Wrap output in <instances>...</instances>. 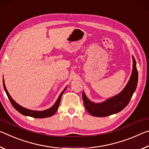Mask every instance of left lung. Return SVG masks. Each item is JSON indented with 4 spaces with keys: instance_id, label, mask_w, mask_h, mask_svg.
I'll return each instance as SVG.
<instances>
[{
    "instance_id": "1",
    "label": "left lung",
    "mask_w": 149,
    "mask_h": 149,
    "mask_svg": "<svg viewBox=\"0 0 149 149\" xmlns=\"http://www.w3.org/2000/svg\"><path fill=\"white\" fill-rule=\"evenodd\" d=\"M133 58V69L127 84L120 93L107 99L100 103H95L90 100L84 92H82L84 107L91 116L95 117H106L117 113L125 108L131 100L135 92L138 82V72L136 61Z\"/></svg>"
}]
</instances>
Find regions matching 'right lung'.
Instances as JSON below:
<instances>
[{
  "instance_id": "1",
  "label": "right lung",
  "mask_w": 149,
  "mask_h": 149,
  "mask_svg": "<svg viewBox=\"0 0 149 149\" xmlns=\"http://www.w3.org/2000/svg\"><path fill=\"white\" fill-rule=\"evenodd\" d=\"M3 86L4 88V91H5L7 96H8L10 102H11L12 105L15 108L17 111H18L19 113L22 114L24 116H30V117H33V118H48V117L52 116L53 115L56 113V111H57V109L58 108V106H59L61 99V96L64 93V92L66 89H67V87H66L63 90L61 93L60 94L59 96L58 97L57 101L55 102V103L52 107H51L50 108L47 109H45V110L43 111H36V110H31V109H27L26 108H24V107L21 106L20 105H19L18 103L14 100L13 97L10 96V95L9 94L8 91H7L6 88L5 86V84H4V80L3 79Z\"/></svg>"
}]
</instances>
